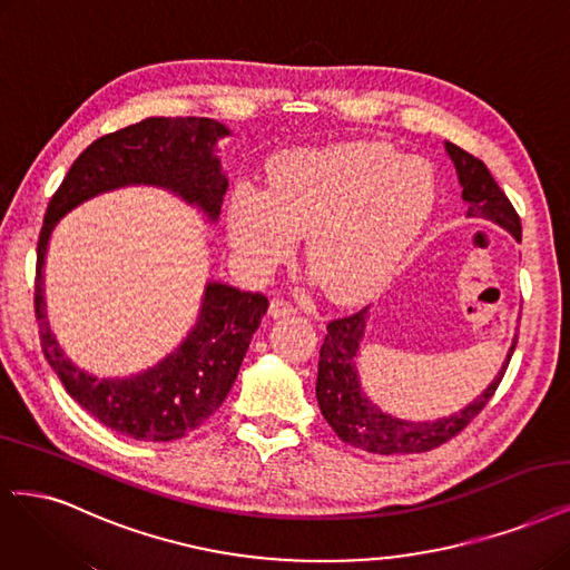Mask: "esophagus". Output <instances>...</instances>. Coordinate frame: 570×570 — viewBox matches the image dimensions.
I'll return each instance as SVG.
<instances>
[{
    "label": "esophagus",
    "instance_id": "34e87169",
    "mask_svg": "<svg viewBox=\"0 0 570 570\" xmlns=\"http://www.w3.org/2000/svg\"><path fill=\"white\" fill-rule=\"evenodd\" d=\"M297 308H294L287 299H283V297H273L271 299V306H268V313H271V318H281V316H289V313H294Z\"/></svg>",
    "mask_w": 570,
    "mask_h": 570
}]
</instances>
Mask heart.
<instances>
[{
    "label": "heart",
    "mask_w": 570,
    "mask_h": 570,
    "mask_svg": "<svg viewBox=\"0 0 570 570\" xmlns=\"http://www.w3.org/2000/svg\"><path fill=\"white\" fill-rule=\"evenodd\" d=\"M436 200L434 171L386 144H335L281 155L266 188L238 186L228 243L254 276L276 271L306 235V264L340 299L380 289L417 240Z\"/></svg>",
    "instance_id": "1"
}]
</instances>
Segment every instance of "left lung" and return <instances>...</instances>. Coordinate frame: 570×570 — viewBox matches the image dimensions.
<instances>
[{"mask_svg": "<svg viewBox=\"0 0 570 570\" xmlns=\"http://www.w3.org/2000/svg\"><path fill=\"white\" fill-rule=\"evenodd\" d=\"M445 153L450 155L458 171L466 217L493 222L512 233L521 243L519 214L493 179V174L488 171V167L479 158H474V155H469L450 141H445ZM365 321L367 308H361L353 316L327 323V335L321 346L318 361L316 399L323 417L344 443L377 455L426 453V450H434L458 436L485 407V403L493 399L519 340L514 335V342L507 351V358L498 372V377L488 384V389L474 403H469L460 412H453V415L441 417L436 422H407L386 415V412H382L363 394L356 358L365 335Z\"/></svg>", "mask_w": 570, "mask_h": 570, "instance_id": "8db88e82", "label": "left lung"}]
</instances>
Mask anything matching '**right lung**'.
<instances>
[{
	"mask_svg": "<svg viewBox=\"0 0 570 570\" xmlns=\"http://www.w3.org/2000/svg\"><path fill=\"white\" fill-rule=\"evenodd\" d=\"M228 134L209 117H148L101 136L72 163L39 230L35 318L45 358L75 403L104 426L136 441H176L219 410L268 299L259 292L207 283L198 323L179 348L139 375L101 380L72 365L49 330L42 268L51 230L77 205L125 186L167 188L217 222L228 179L214 153Z\"/></svg>",
	"mask_w": 570,
	"mask_h": 570,
	"instance_id": "obj_1",
	"label": "right lung"
}]
</instances>
